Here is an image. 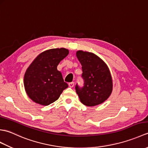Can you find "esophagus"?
I'll return each mask as SVG.
<instances>
[{
  "instance_id": "obj_1",
  "label": "esophagus",
  "mask_w": 148,
  "mask_h": 148,
  "mask_svg": "<svg viewBox=\"0 0 148 148\" xmlns=\"http://www.w3.org/2000/svg\"><path fill=\"white\" fill-rule=\"evenodd\" d=\"M74 82H72V83H69V86L70 87V88L74 87Z\"/></svg>"
}]
</instances>
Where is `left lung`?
Instances as JSON below:
<instances>
[{"label": "left lung", "instance_id": "8db88e82", "mask_svg": "<svg viewBox=\"0 0 148 148\" xmlns=\"http://www.w3.org/2000/svg\"><path fill=\"white\" fill-rule=\"evenodd\" d=\"M76 56L82 65L84 86L76 85L81 102L86 106H95L104 102L112 91V79L108 66L93 53L79 50Z\"/></svg>", "mask_w": 148, "mask_h": 148}]
</instances>
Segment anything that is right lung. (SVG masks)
<instances>
[{"instance_id":"obj_1","label":"right lung","mask_w":148,"mask_h":148,"mask_svg":"<svg viewBox=\"0 0 148 148\" xmlns=\"http://www.w3.org/2000/svg\"><path fill=\"white\" fill-rule=\"evenodd\" d=\"M69 53L64 48L46 50L37 56L25 73V92L34 102L48 106L57 100L68 87L57 66Z\"/></svg>"}]
</instances>
